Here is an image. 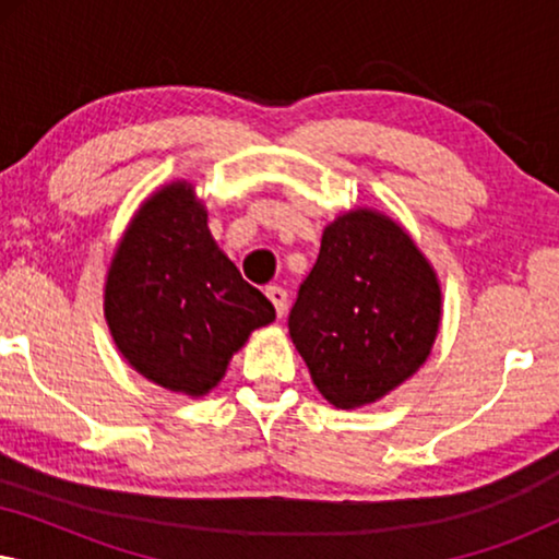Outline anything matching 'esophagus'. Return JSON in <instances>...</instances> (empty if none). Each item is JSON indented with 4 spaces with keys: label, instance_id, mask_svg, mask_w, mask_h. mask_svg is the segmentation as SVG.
Listing matches in <instances>:
<instances>
[{
    "label": "esophagus",
    "instance_id": "obj_1",
    "mask_svg": "<svg viewBox=\"0 0 559 559\" xmlns=\"http://www.w3.org/2000/svg\"><path fill=\"white\" fill-rule=\"evenodd\" d=\"M266 297H270L274 310H277V316H285L287 310V289L280 287V285H270L266 287Z\"/></svg>",
    "mask_w": 559,
    "mask_h": 559
}]
</instances>
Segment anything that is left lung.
<instances>
[{"instance_id": "1", "label": "left lung", "mask_w": 559, "mask_h": 559, "mask_svg": "<svg viewBox=\"0 0 559 559\" xmlns=\"http://www.w3.org/2000/svg\"><path fill=\"white\" fill-rule=\"evenodd\" d=\"M287 325L318 392L361 407L425 364L440 325L438 277L394 221L350 211L323 231Z\"/></svg>"}]
</instances>
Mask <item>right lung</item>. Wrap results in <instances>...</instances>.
<instances>
[{
    "label": "right lung",
    "mask_w": 559,
    "mask_h": 559,
    "mask_svg": "<svg viewBox=\"0 0 559 559\" xmlns=\"http://www.w3.org/2000/svg\"><path fill=\"white\" fill-rule=\"evenodd\" d=\"M205 218L186 182L152 195L114 254L104 297L127 361L190 396L216 386L249 333L274 320V305L216 247Z\"/></svg>",
    "instance_id": "right-lung-1"
}]
</instances>
